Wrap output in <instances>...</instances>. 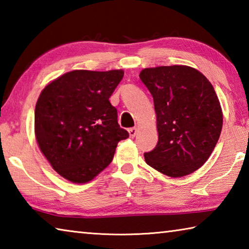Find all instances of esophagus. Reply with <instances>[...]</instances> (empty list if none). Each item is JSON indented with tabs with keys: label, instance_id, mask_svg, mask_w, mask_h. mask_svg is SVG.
Masks as SVG:
<instances>
[{
	"label": "esophagus",
	"instance_id": "34e87169",
	"mask_svg": "<svg viewBox=\"0 0 249 249\" xmlns=\"http://www.w3.org/2000/svg\"><path fill=\"white\" fill-rule=\"evenodd\" d=\"M137 130H138V128L137 127H132V128H129L128 129V134H129V137H135V135L137 134Z\"/></svg>",
	"mask_w": 249,
	"mask_h": 249
}]
</instances>
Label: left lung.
Instances as JSON below:
<instances>
[{"instance_id": "1", "label": "left lung", "mask_w": 249, "mask_h": 249, "mask_svg": "<svg viewBox=\"0 0 249 249\" xmlns=\"http://www.w3.org/2000/svg\"><path fill=\"white\" fill-rule=\"evenodd\" d=\"M140 78L153 95L158 144L144 155L147 165L171 178L204 165L220 138L223 112L215 90L192 67L142 69Z\"/></svg>"}]
</instances>
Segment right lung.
I'll return each mask as SVG.
<instances>
[{
	"label": "right lung",
	"mask_w": 249,
	"mask_h": 249,
	"mask_svg": "<svg viewBox=\"0 0 249 249\" xmlns=\"http://www.w3.org/2000/svg\"><path fill=\"white\" fill-rule=\"evenodd\" d=\"M124 71L73 70L53 80L35 107L39 149L62 178L87 183L111 163L128 133L117 123L109 96Z\"/></svg>",
	"instance_id": "right-lung-1"
}]
</instances>
